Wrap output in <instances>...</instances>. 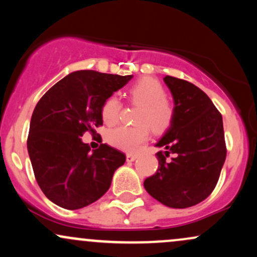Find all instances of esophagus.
Returning <instances> with one entry per match:
<instances>
[{
  "label": "esophagus",
  "instance_id": "34e87169",
  "mask_svg": "<svg viewBox=\"0 0 257 257\" xmlns=\"http://www.w3.org/2000/svg\"><path fill=\"white\" fill-rule=\"evenodd\" d=\"M138 156L135 153H126V162H133L137 159Z\"/></svg>",
  "mask_w": 257,
  "mask_h": 257
}]
</instances>
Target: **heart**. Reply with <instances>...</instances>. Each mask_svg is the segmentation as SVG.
<instances>
[{"label":"heart","instance_id":"heart-1","mask_svg":"<svg viewBox=\"0 0 257 257\" xmlns=\"http://www.w3.org/2000/svg\"><path fill=\"white\" fill-rule=\"evenodd\" d=\"M167 91L157 79L144 77L132 84L128 89V99L133 105L139 106L135 112V125H120L111 129L106 134L110 145L123 150L134 151L138 146L150 138V132H166L174 120L175 110L166 98ZM122 104L114 95L108 96L101 106V117L106 124L112 125L119 119Z\"/></svg>","mask_w":257,"mask_h":257}]
</instances>
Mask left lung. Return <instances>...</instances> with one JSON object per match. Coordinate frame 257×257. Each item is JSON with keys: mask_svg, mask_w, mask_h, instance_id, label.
<instances>
[{"mask_svg": "<svg viewBox=\"0 0 257 257\" xmlns=\"http://www.w3.org/2000/svg\"><path fill=\"white\" fill-rule=\"evenodd\" d=\"M175 102L169 131L157 144L158 169L144 182L162 204L184 209L214 191L226 159L222 116L210 98L191 82L166 76Z\"/></svg>", "mask_w": 257, "mask_h": 257, "instance_id": "left-lung-1", "label": "left lung"}]
</instances>
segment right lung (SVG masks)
<instances>
[{
	"label": "right lung",
	"mask_w": 257,
	"mask_h": 257,
	"mask_svg": "<svg viewBox=\"0 0 257 257\" xmlns=\"http://www.w3.org/2000/svg\"><path fill=\"white\" fill-rule=\"evenodd\" d=\"M133 76L82 70L67 75L40 99L32 113L28 151L38 186L61 208L91 204L110 188L125 155L106 144L90 152L81 137L102 125L101 106Z\"/></svg>",
	"instance_id": "add662e5"
}]
</instances>
